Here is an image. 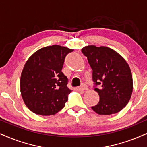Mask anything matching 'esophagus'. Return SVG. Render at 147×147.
<instances>
[{
	"label": "esophagus",
	"mask_w": 147,
	"mask_h": 147,
	"mask_svg": "<svg viewBox=\"0 0 147 147\" xmlns=\"http://www.w3.org/2000/svg\"><path fill=\"white\" fill-rule=\"evenodd\" d=\"M80 90H87L88 89V86L86 84H82L80 86Z\"/></svg>",
	"instance_id": "34e87169"
}]
</instances>
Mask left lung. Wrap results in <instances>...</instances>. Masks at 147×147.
I'll list each match as a JSON object with an SVG mask.
<instances>
[{
    "label": "left lung",
    "mask_w": 147,
    "mask_h": 147,
    "mask_svg": "<svg viewBox=\"0 0 147 147\" xmlns=\"http://www.w3.org/2000/svg\"><path fill=\"white\" fill-rule=\"evenodd\" d=\"M82 52L93 69L94 87L99 95L98 104L91 108L103 115L121 111L129 102L133 90L131 69L125 60L108 47L88 46Z\"/></svg>",
    "instance_id": "8db88e82"
}]
</instances>
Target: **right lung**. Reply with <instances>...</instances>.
I'll return each mask as SVG.
<instances>
[{
    "mask_svg": "<svg viewBox=\"0 0 147 147\" xmlns=\"http://www.w3.org/2000/svg\"><path fill=\"white\" fill-rule=\"evenodd\" d=\"M71 50L53 45L39 49L26 61L20 78V90L26 106L39 115H55L62 110L71 90L62 72Z\"/></svg>",
    "mask_w": 147,
    "mask_h": 147,
    "instance_id": "obj_1",
    "label": "right lung"
}]
</instances>
